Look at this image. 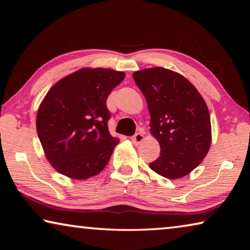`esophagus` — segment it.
I'll return each mask as SVG.
<instances>
[{"mask_svg":"<svg viewBox=\"0 0 250 250\" xmlns=\"http://www.w3.org/2000/svg\"><path fill=\"white\" fill-rule=\"evenodd\" d=\"M143 140H144V134H143L142 132H137V133H135L133 136L131 137V141L134 145H139L140 143L143 142Z\"/></svg>","mask_w":250,"mask_h":250,"instance_id":"obj_1","label":"esophagus"}]
</instances>
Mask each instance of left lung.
Masks as SVG:
<instances>
[{"label": "left lung", "mask_w": 250, "mask_h": 250, "mask_svg": "<svg viewBox=\"0 0 250 250\" xmlns=\"http://www.w3.org/2000/svg\"><path fill=\"white\" fill-rule=\"evenodd\" d=\"M147 101L150 133L160 144V156L149 167L168 179L184 177L209 150L211 125L205 101L188 79L163 67L133 74Z\"/></svg>", "instance_id": "obj_1"}]
</instances>
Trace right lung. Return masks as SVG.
I'll return each instance as SVG.
<instances>
[{
    "label": "right lung",
    "instance_id": "right-lung-1",
    "mask_svg": "<svg viewBox=\"0 0 250 250\" xmlns=\"http://www.w3.org/2000/svg\"><path fill=\"white\" fill-rule=\"evenodd\" d=\"M125 76L109 68H82L47 92L37 111L36 130L56 171L87 179L106 167L119 143L108 131L106 100Z\"/></svg>",
    "mask_w": 250,
    "mask_h": 250
}]
</instances>
